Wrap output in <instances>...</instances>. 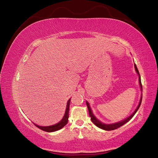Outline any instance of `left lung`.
I'll use <instances>...</instances> for the list:
<instances>
[{
	"mask_svg": "<svg viewBox=\"0 0 158 158\" xmlns=\"http://www.w3.org/2000/svg\"><path fill=\"white\" fill-rule=\"evenodd\" d=\"M135 70L136 73H138V75L139 76V83H140V88H141V91H143V86H142V83H141V81H140V74H139V70L138 69H137V67L136 66V64H135ZM142 97L143 96H141V98H140V102H139V106H137L136 109L135 110V112H134L132 115H131L130 117H127V119H124L123 121H122V122H117V123H112V124H105L103 123L102 122H100L99 120L97 119L96 118V117L94 115V114L92 113V111L91 110V108H90L89 106V103L88 102H86V105H87V106H88V110H89V117H91V120L92 122L95 124V125L97 126L100 127V128H101L102 130H115L117 128H118V127L122 126L123 125H124L126 123H127V122H129V121L132 118L133 116L135 115V113L137 112V110H138V109H139V107L140 106V104H141V102H142Z\"/></svg>",
	"mask_w": 158,
	"mask_h": 158,
	"instance_id": "obj_1",
	"label": "left lung"
}]
</instances>
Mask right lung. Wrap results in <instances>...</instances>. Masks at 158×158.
Instances as JSON below:
<instances>
[{"instance_id":"right-lung-1","label":"right lung","mask_w":158,"mask_h":158,"mask_svg":"<svg viewBox=\"0 0 158 158\" xmlns=\"http://www.w3.org/2000/svg\"><path fill=\"white\" fill-rule=\"evenodd\" d=\"M70 99L69 100L68 102H67V105H66V112L64 114V116L63 119L60 121V122L58 123H56L55 125L53 126H39L36 124H35V125L39 127V129H41L43 131H45V132H55V131H57L58 130H60L64 126H66V124L68 123V119H69V106H70Z\"/></svg>"}]
</instances>
